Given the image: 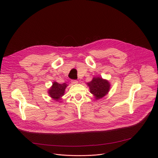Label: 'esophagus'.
<instances>
[{
  "label": "esophagus",
  "instance_id": "1",
  "mask_svg": "<svg viewBox=\"0 0 158 158\" xmlns=\"http://www.w3.org/2000/svg\"><path fill=\"white\" fill-rule=\"evenodd\" d=\"M72 83L75 85V84H77L78 83V81L77 80H72Z\"/></svg>",
  "mask_w": 158,
  "mask_h": 158
}]
</instances>
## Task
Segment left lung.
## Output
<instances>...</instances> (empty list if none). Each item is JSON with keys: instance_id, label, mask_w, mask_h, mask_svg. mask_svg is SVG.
<instances>
[{"instance_id": "1", "label": "left lung", "mask_w": 158, "mask_h": 158, "mask_svg": "<svg viewBox=\"0 0 158 158\" xmlns=\"http://www.w3.org/2000/svg\"><path fill=\"white\" fill-rule=\"evenodd\" d=\"M87 85L89 88L90 93L94 95L96 100L104 97L110 89L109 81L100 77H94L92 81L88 82Z\"/></svg>"}]
</instances>
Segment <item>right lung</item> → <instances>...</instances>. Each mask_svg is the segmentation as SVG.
<instances>
[{
  "label": "right lung",
  "mask_w": 158,
  "mask_h": 158,
  "mask_svg": "<svg viewBox=\"0 0 158 158\" xmlns=\"http://www.w3.org/2000/svg\"><path fill=\"white\" fill-rule=\"evenodd\" d=\"M67 84L63 83L60 84L57 82H54L52 87L48 90V94L54 100L57 101L61 99V97L63 96L64 94L65 88L67 86Z\"/></svg>",
  "instance_id": "obj_1"
}]
</instances>
